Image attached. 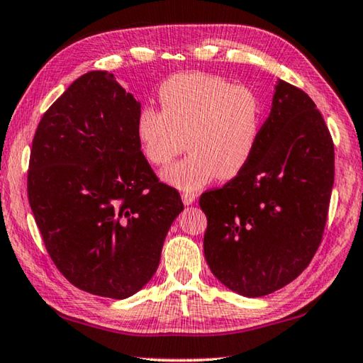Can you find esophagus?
<instances>
[{
  "label": "esophagus",
  "mask_w": 363,
  "mask_h": 363,
  "mask_svg": "<svg viewBox=\"0 0 363 363\" xmlns=\"http://www.w3.org/2000/svg\"><path fill=\"white\" fill-rule=\"evenodd\" d=\"M196 199H197V194H196V193H188V191H186V193L182 194V201H183L184 205L194 203Z\"/></svg>",
  "instance_id": "34e87169"
}]
</instances>
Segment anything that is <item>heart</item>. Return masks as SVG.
<instances>
[{"label": "heart", "instance_id": "b5f03b06", "mask_svg": "<svg viewBox=\"0 0 363 363\" xmlns=\"http://www.w3.org/2000/svg\"><path fill=\"white\" fill-rule=\"evenodd\" d=\"M158 96L161 111L143 107L135 121L143 155L164 167L186 147L191 152L164 170V180L196 191L215 177L232 179L242 172L262 129L255 93L216 75L191 72L167 79Z\"/></svg>", "mask_w": 363, "mask_h": 363}]
</instances>
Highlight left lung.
<instances>
[{
	"label": "left lung",
	"instance_id": "left-lung-1",
	"mask_svg": "<svg viewBox=\"0 0 363 363\" xmlns=\"http://www.w3.org/2000/svg\"><path fill=\"white\" fill-rule=\"evenodd\" d=\"M335 177L333 140L300 88L278 80L251 160L201 196L203 255L243 297H262L302 273L323 240Z\"/></svg>",
	"mask_w": 363,
	"mask_h": 363
}]
</instances>
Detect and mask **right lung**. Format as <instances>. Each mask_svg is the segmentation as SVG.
Returning a JSON list of instances; mask_svg holds the SVG:
<instances>
[{"instance_id": "add662e5", "label": "right lung", "mask_w": 363, "mask_h": 363, "mask_svg": "<svg viewBox=\"0 0 363 363\" xmlns=\"http://www.w3.org/2000/svg\"><path fill=\"white\" fill-rule=\"evenodd\" d=\"M139 112L113 74L86 72L40 118L30 155L28 201L53 264L75 288L117 300L152 279L183 210L140 152Z\"/></svg>"}]
</instances>
